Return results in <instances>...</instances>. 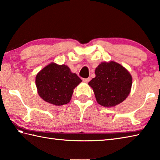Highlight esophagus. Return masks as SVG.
Here are the masks:
<instances>
[{"mask_svg":"<svg viewBox=\"0 0 160 160\" xmlns=\"http://www.w3.org/2000/svg\"><path fill=\"white\" fill-rule=\"evenodd\" d=\"M91 80V78H83V81L84 82H89Z\"/></svg>","mask_w":160,"mask_h":160,"instance_id":"1","label":"esophagus"}]
</instances>
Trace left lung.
<instances>
[{"mask_svg": "<svg viewBox=\"0 0 160 160\" xmlns=\"http://www.w3.org/2000/svg\"><path fill=\"white\" fill-rule=\"evenodd\" d=\"M96 77L89 82L98 103L112 107L122 102L130 93L132 76L130 73L114 61L103 62L95 71Z\"/></svg>", "mask_w": 160, "mask_h": 160, "instance_id": "left-lung-1", "label": "left lung"}]
</instances>
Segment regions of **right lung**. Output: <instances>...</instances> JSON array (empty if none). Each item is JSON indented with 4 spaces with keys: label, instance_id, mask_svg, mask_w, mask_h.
I'll return each mask as SVG.
<instances>
[{
    "label": "right lung",
    "instance_id": "obj_1",
    "mask_svg": "<svg viewBox=\"0 0 160 160\" xmlns=\"http://www.w3.org/2000/svg\"><path fill=\"white\" fill-rule=\"evenodd\" d=\"M81 82L82 80L71 72L69 67L54 62L44 67L36 77L40 97L56 106L69 103L75 87Z\"/></svg>",
    "mask_w": 160,
    "mask_h": 160
}]
</instances>
